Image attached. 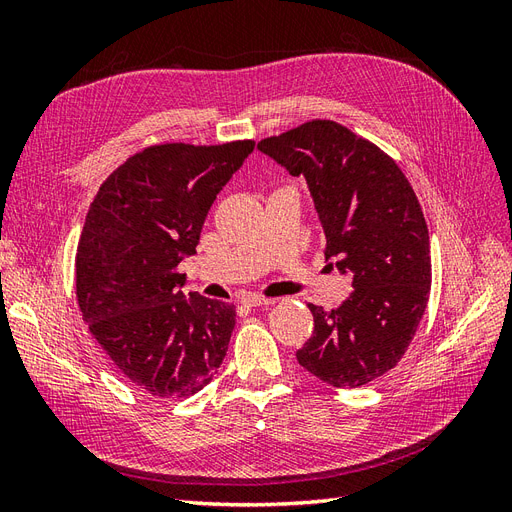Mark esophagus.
<instances>
[{"label": "esophagus", "mask_w": 512, "mask_h": 512, "mask_svg": "<svg viewBox=\"0 0 512 512\" xmlns=\"http://www.w3.org/2000/svg\"><path fill=\"white\" fill-rule=\"evenodd\" d=\"M247 307H265V305H273L275 299H267V297H258V294H250V297H245L241 301Z\"/></svg>", "instance_id": "obj_1"}]
</instances>
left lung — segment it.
Instances as JSON below:
<instances>
[{
    "label": "left lung",
    "mask_w": 512,
    "mask_h": 512,
    "mask_svg": "<svg viewBox=\"0 0 512 512\" xmlns=\"http://www.w3.org/2000/svg\"><path fill=\"white\" fill-rule=\"evenodd\" d=\"M258 149L305 179L324 258L352 275L337 309L307 305L314 335L297 352L299 365L337 389L380 378L401 361L429 301V232L412 185L380 147L331 119L265 138Z\"/></svg>",
    "instance_id": "8db88e82"
}]
</instances>
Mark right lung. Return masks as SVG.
Here are the masks:
<instances>
[{
	"mask_svg": "<svg viewBox=\"0 0 512 512\" xmlns=\"http://www.w3.org/2000/svg\"><path fill=\"white\" fill-rule=\"evenodd\" d=\"M254 145L147 147L113 170L87 211L76 301L119 374L153 397L198 393L224 361L235 305L183 294L177 267Z\"/></svg>",
	"mask_w": 512,
	"mask_h": 512,
	"instance_id": "add662e5",
	"label": "right lung"
}]
</instances>
